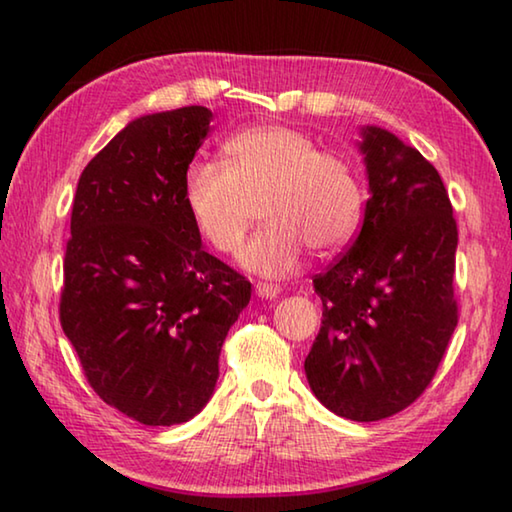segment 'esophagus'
<instances>
[{"label": "esophagus", "instance_id": "1", "mask_svg": "<svg viewBox=\"0 0 512 512\" xmlns=\"http://www.w3.org/2000/svg\"><path fill=\"white\" fill-rule=\"evenodd\" d=\"M280 284H273V282H257L255 284V293L259 298H266V300H271V298H277L280 296Z\"/></svg>", "mask_w": 512, "mask_h": 512}]
</instances>
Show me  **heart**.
I'll return each instance as SVG.
<instances>
[{
  "mask_svg": "<svg viewBox=\"0 0 512 512\" xmlns=\"http://www.w3.org/2000/svg\"><path fill=\"white\" fill-rule=\"evenodd\" d=\"M185 203L198 235L219 253H235L262 205L266 225L241 250L248 271L280 277L309 246L332 253L357 232L366 194L354 164L320 151L305 133L257 126L225 144V162L187 171Z\"/></svg>",
  "mask_w": 512,
  "mask_h": 512,
  "instance_id": "1",
  "label": "heart"
}]
</instances>
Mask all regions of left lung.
<instances>
[{
    "label": "left lung",
    "mask_w": 512,
    "mask_h": 512,
    "mask_svg": "<svg viewBox=\"0 0 512 512\" xmlns=\"http://www.w3.org/2000/svg\"><path fill=\"white\" fill-rule=\"evenodd\" d=\"M370 198L359 237L314 277L323 323L305 359L329 411L375 422L427 391L458 323V230L436 167L384 128L363 131Z\"/></svg>",
    "instance_id": "left-lung-1"
}]
</instances>
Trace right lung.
Here are the masks:
<instances>
[{
  "mask_svg": "<svg viewBox=\"0 0 512 512\" xmlns=\"http://www.w3.org/2000/svg\"><path fill=\"white\" fill-rule=\"evenodd\" d=\"M212 110L140 117L83 169L60 325L103 402L151 427L192 420L214 393L250 282L205 253L185 178Z\"/></svg>",
  "mask_w": 512,
  "mask_h": 512,
  "instance_id": "obj_1",
  "label": "right lung"
}]
</instances>
